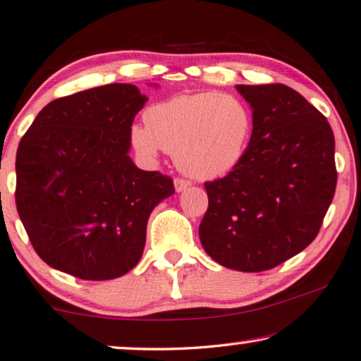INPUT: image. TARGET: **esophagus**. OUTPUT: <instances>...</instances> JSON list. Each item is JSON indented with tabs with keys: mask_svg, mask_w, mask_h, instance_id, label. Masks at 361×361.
Returning <instances> with one entry per match:
<instances>
[{
	"mask_svg": "<svg viewBox=\"0 0 361 361\" xmlns=\"http://www.w3.org/2000/svg\"><path fill=\"white\" fill-rule=\"evenodd\" d=\"M190 185V182L189 180H185V179H174V187H176V192H182V190H185L187 187Z\"/></svg>",
	"mask_w": 361,
	"mask_h": 361,
	"instance_id": "1",
	"label": "esophagus"
}]
</instances>
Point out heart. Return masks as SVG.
Returning a JSON list of instances; mask_svg holds the SVG:
<instances>
[{
    "label": "heart",
    "instance_id": "heart-1",
    "mask_svg": "<svg viewBox=\"0 0 361 361\" xmlns=\"http://www.w3.org/2000/svg\"><path fill=\"white\" fill-rule=\"evenodd\" d=\"M145 127L133 125L130 140L146 159L161 149L198 180H215L239 168L249 151L254 116L243 99L213 91L182 94L145 111Z\"/></svg>",
    "mask_w": 361,
    "mask_h": 361
}]
</instances>
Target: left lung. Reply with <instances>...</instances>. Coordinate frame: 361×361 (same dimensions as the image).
<instances>
[{
	"instance_id": "8db88e82",
	"label": "left lung",
	"mask_w": 361,
	"mask_h": 361,
	"mask_svg": "<svg viewBox=\"0 0 361 361\" xmlns=\"http://www.w3.org/2000/svg\"><path fill=\"white\" fill-rule=\"evenodd\" d=\"M254 133L239 168L205 182L198 234L219 265L264 271L306 249L319 233L337 185L327 118L285 85H238Z\"/></svg>"
}]
</instances>
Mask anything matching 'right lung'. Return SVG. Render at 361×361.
I'll use <instances>...</instances> for the list:
<instances>
[{"label":"right lung","instance_id":"add662e5","mask_svg":"<svg viewBox=\"0 0 361 361\" xmlns=\"http://www.w3.org/2000/svg\"><path fill=\"white\" fill-rule=\"evenodd\" d=\"M145 102L122 82L71 94L47 104L20 140L16 207L50 267L112 280L142 259L151 212L174 193L171 177L128 156Z\"/></svg>","mask_w":361,"mask_h":361}]
</instances>
